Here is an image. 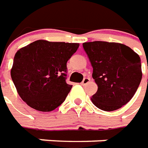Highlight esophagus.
<instances>
[{"instance_id": "1", "label": "esophagus", "mask_w": 148, "mask_h": 148, "mask_svg": "<svg viewBox=\"0 0 148 148\" xmlns=\"http://www.w3.org/2000/svg\"><path fill=\"white\" fill-rule=\"evenodd\" d=\"M90 80H91V79H90V78H88V77H85L84 79H83V81L81 84H82L83 85H85V84H87L88 83L90 82Z\"/></svg>"}]
</instances>
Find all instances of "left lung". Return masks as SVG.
<instances>
[{
  "label": "left lung",
  "instance_id": "left-lung-1",
  "mask_svg": "<svg viewBox=\"0 0 148 148\" xmlns=\"http://www.w3.org/2000/svg\"><path fill=\"white\" fill-rule=\"evenodd\" d=\"M83 48L98 85L97 92L92 96L93 104L103 111L112 112L129 102L142 79L139 55L119 43L86 42Z\"/></svg>",
  "mask_w": 148,
  "mask_h": 148
}]
</instances>
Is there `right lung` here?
Wrapping results in <instances>:
<instances>
[{
  "label": "right lung",
  "mask_w": 148,
  "mask_h": 148,
  "mask_svg": "<svg viewBox=\"0 0 148 148\" xmlns=\"http://www.w3.org/2000/svg\"><path fill=\"white\" fill-rule=\"evenodd\" d=\"M79 45L39 40L16 52L11 77L29 107L51 112L65 100L72 87L66 83L67 62Z\"/></svg>",
  "instance_id": "obj_1"
}]
</instances>
